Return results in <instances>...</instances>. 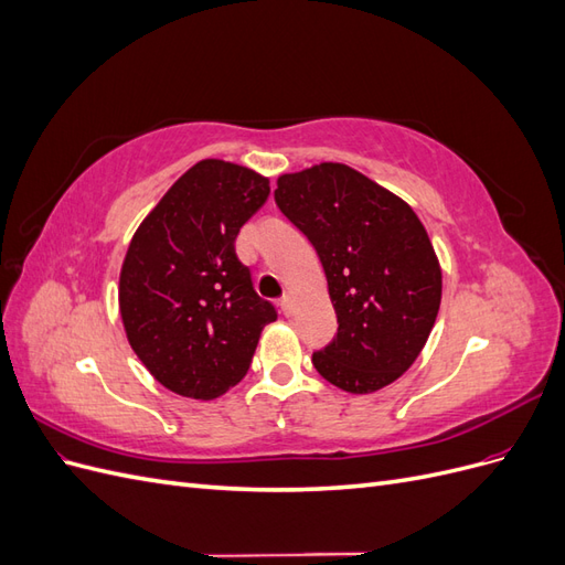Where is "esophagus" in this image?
<instances>
[{
	"instance_id": "1",
	"label": "esophagus",
	"mask_w": 565,
	"mask_h": 565,
	"mask_svg": "<svg viewBox=\"0 0 565 565\" xmlns=\"http://www.w3.org/2000/svg\"><path fill=\"white\" fill-rule=\"evenodd\" d=\"M280 306H282V313L289 318L295 313V299H292V295H285L282 299H280Z\"/></svg>"
}]
</instances>
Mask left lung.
Here are the masks:
<instances>
[{"instance_id":"8db88e82","label":"left lung","mask_w":565,"mask_h":565,"mask_svg":"<svg viewBox=\"0 0 565 565\" xmlns=\"http://www.w3.org/2000/svg\"><path fill=\"white\" fill-rule=\"evenodd\" d=\"M276 204L318 252L337 311V334L313 367L349 393L396 382L440 306V266L417 214L339 162L282 174Z\"/></svg>"}]
</instances>
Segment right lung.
<instances>
[{"label": "right lung", "instance_id": "add662e5", "mask_svg": "<svg viewBox=\"0 0 565 565\" xmlns=\"http://www.w3.org/2000/svg\"><path fill=\"white\" fill-rule=\"evenodd\" d=\"M268 193V179L252 169L202 160L131 237L119 313L139 361L179 396L210 401L235 386L278 318L235 254L237 233Z\"/></svg>", "mask_w": 565, "mask_h": 565}]
</instances>
